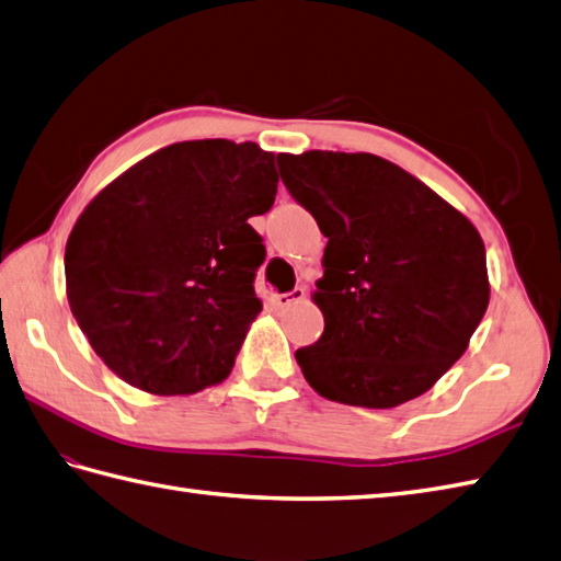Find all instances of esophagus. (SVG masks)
Segmentation results:
<instances>
[{"mask_svg":"<svg viewBox=\"0 0 561 561\" xmlns=\"http://www.w3.org/2000/svg\"><path fill=\"white\" fill-rule=\"evenodd\" d=\"M306 296V291L301 289V287H296V289H291V291H287V294H272V304L277 306V308H287V306H291L294 301H301Z\"/></svg>","mask_w":561,"mask_h":561,"instance_id":"1","label":"esophagus"}]
</instances>
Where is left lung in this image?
Instances as JSON below:
<instances>
[{
	"label": "left lung",
	"mask_w": 561,
	"mask_h": 561,
	"mask_svg": "<svg viewBox=\"0 0 561 561\" xmlns=\"http://www.w3.org/2000/svg\"><path fill=\"white\" fill-rule=\"evenodd\" d=\"M282 183L328 238L318 342L296 350L308 386L354 408L420 398L468 350L490 304L478 229L374 153H277Z\"/></svg>",
	"instance_id": "1"
}]
</instances>
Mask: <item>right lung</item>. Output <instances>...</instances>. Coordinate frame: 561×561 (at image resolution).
Listing matches in <instances>:
<instances>
[{
    "label": "right lung",
    "mask_w": 561,
    "mask_h": 561,
    "mask_svg": "<svg viewBox=\"0 0 561 561\" xmlns=\"http://www.w3.org/2000/svg\"><path fill=\"white\" fill-rule=\"evenodd\" d=\"M274 153L253 141H178L91 199L65 250L67 299L113 374L153 396L229 376L262 311V236L248 221L277 195Z\"/></svg>",
    "instance_id": "1"
}]
</instances>
